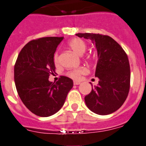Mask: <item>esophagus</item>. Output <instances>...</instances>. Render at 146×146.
Segmentation results:
<instances>
[{"instance_id":"1","label":"esophagus","mask_w":146,"mask_h":146,"mask_svg":"<svg viewBox=\"0 0 146 146\" xmlns=\"http://www.w3.org/2000/svg\"><path fill=\"white\" fill-rule=\"evenodd\" d=\"M80 82L74 81V85H80Z\"/></svg>"}]
</instances>
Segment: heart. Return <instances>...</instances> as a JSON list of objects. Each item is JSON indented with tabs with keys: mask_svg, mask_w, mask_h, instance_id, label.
Instances as JSON below:
<instances>
[{
	"mask_svg": "<svg viewBox=\"0 0 146 146\" xmlns=\"http://www.w3.org/2000/svg\"><path fill=\"white\" fill-rule=\"evenodd\" d=\"M68 46L78 55H83L87 49V46L85 42L78 38L71 40L68 42ZM54 62L55 65H58L59 63V55L58 53L54 54ZM86 68L84 67H80V68H74V69L67 72L66 75L73 80H79L83 74L86 73Z\"/></svg>",
	"mask_w": 146,
	"mask_h": 146,
	"instance_id": "heart-1",
	"label": "heart"
}]
</instances>
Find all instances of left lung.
Segmentation results:
<instances>
[{
  "mask_svg": "<svg viewBox=\"0 0 146 146\" xmlns=\"http://www.w3.org/2000/svg\"><path fill=\"white\" fill-rule=\"evenodd\" d=\"M76 35L92 40L98 51L95 77L100 81L85 97L86 104L95 114H111L122 106L129 94L131 73L128 56L121 46L108 35L92 33Z\"/></svg>",
  "mask_w": 146,
  "mask_h": 146,
  "instance_id": "8db88e82",
  "label": "left lung"
}]
</instances>
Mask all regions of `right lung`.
<instances>
[{
	"instance_id": "1",
	"label": "right lung",
	"mask_w": 146,
	"mask_h": 146,
	"mask_svg": "<svg viewBox=\"0 0 146 146\" xmlns=\"http://www.w3.org/2000/svg\"><path fill=\"white\" fill-rule=\"evenodd\" d=\"M63 37H46L25 45L16 60L14 78L20 98L27 109L39 117L53 115L62 108L73 86L70 78L60 76L48 81L55 72L54 54Z\"/></svg>"
}]
</instances>
